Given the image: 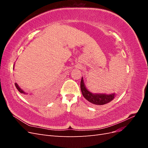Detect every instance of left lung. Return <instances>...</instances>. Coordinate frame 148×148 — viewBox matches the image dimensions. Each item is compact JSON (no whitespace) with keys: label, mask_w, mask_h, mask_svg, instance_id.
Instances as JSON below:
<instances>
[{"label":"left lung","mask_w":148,"mask_h":148,"mask_svg":"<svg viewBox=\"0 0 148 148\" xmlns=\"http://www.w3.org/2000/svg\"><path fill=\"white\" fill-rule=\"evenodd\" d=\"M80 88L82 95L91 104L95 105H104L111 102L116 97V94H107L104 93H92L89 91L85 86L83 78H82L81 83H80Z\"/></svg>","instance_id":"8db88e82"}]
</instances>
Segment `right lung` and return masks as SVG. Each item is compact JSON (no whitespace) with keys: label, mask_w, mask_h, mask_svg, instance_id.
<instances>
[{"label":"right lung","mask_w":148,"mask_h":148,"mask_svg":"<svg viewBox=\"0 0 148 148\" xmlns=\"http://www.w3.org/2000/svg\"><path fill=\"white\" fill-rule=\"evenodd\" d=\"M13 69H14V66H13ZM15 86H16V89H18V91H19L20 92H21V93H22V94H25V95H28V93H26V92H25L23 90H22V89H21V88H20V86H18V84H17L16 83H15Z\"/></svg>","instance_id":"obj_1"}]
</instances>
